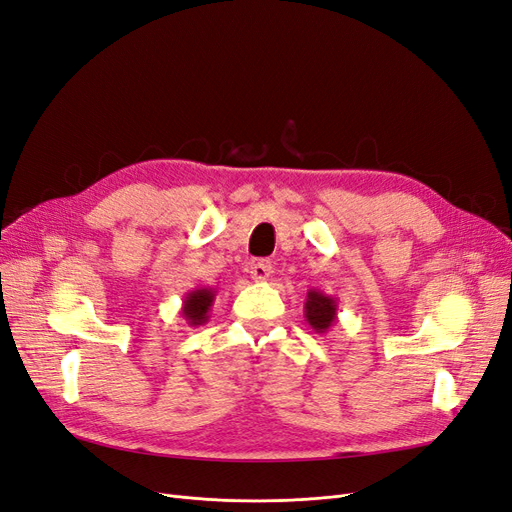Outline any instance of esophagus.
<instances>
[{"label":"esophagus","mask_w":512,"mask_h":512,"mask_svg":"<svg viewBox=\"0 0 512 512\" xmlns=\"http://www.w3.org/2000/svg\"><path fill=\"white\" fill-rule=\"evenodd\" d=\"M271 262L269 260H252L250 264V273H252V279L256 281H264L269 275H271Z\"/></svg>","instance_id":"34e87169"}]
</instances>
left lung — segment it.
Masks as SVG:
<instances>
[{"label":"left lung","instance_id":"left-lung-1","mask_svg":"<svg viewBox=\"0 0 512 512\" xmlns=\"http://www.w3.org/2000/svg\"><path fill=\"white\" fill-rule=\"evenodd\" d=\"M305 317L315 332L324 334L337 324V301L320 290H309L305 301Z\"/></svg>","mask_w":512,"mask_h":512}]
</instances>
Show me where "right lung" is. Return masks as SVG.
<instances>
[{
  "label": "right lung",
  "mask_w": 512,
  "mask_h": 512,
  "mask_svg": "<svg viewBox=\"0 0 512 512\" xmlns=\"http://www.w3.org/2000/svg\"><path fill=\"white\" fill-rule=\"evenodd\" d=\"M216 292L211 288H197L184 296L182 317L188 326H203L209 320L211 305H214Z\"/></svg>",
  "instance_id": "obj_1"
}]
</instances>
